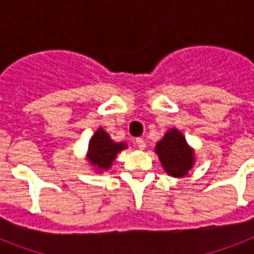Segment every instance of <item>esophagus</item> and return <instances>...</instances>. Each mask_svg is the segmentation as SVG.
I'll return each mask as SVG.
<instances>
[{"instance_id": "1", "label": "esophagus", "mask_w": 254, "mask_h": 254, "mask_svg": "<svg viewBox=\"0 0 254 254\" xmlns=\"http://www.w3.org/2000/svg\"><path fill=\"white\" fill-rule=\"evenodd\" d=\"M135 143H137V146L141 148V150H143V148L146 147V142L143 141L142 138H137V139H135Z\"/></svg>"}]
</instances>
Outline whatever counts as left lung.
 Returning a JSON list of instances; mask_svg holds the SVG:
<instances>
[{
	"label": "left lung",
	"mask_w": 254,
	"mask_h": 254,
	"mask_svg": "<svg viewBox=\"0 0 254 254\" xmlns=\"http://www.w3.org/2000/svg\"><path fill=\"white\" fill-rule=\"evenodd\" d=\"M155 152L164 172L172 177H185L195 163L194 148L189 146L184 134L176 127L168 129L156 142Z\"/></svg>",
	"instance_id": "8db88e82"
}]
</instances>
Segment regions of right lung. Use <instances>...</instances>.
Returning a JSON list of instances; mask_svg holds the SVG:
<instances>
[{
    "label": "right lung",
    "mask_w": 254,
    "mask_h": 254,
    "mask_svg": "<svg viewBox=\"0 0 254 254\" xmlns=\"http://www.w3.org/2000/svg\"><path fill=\"white\" fill-rule=\"evenodd\" d=\"M127 148V142H115L103 127H98L90 138L86 160L96 174L111 170L119 152Z\"/></svg>",
    "instance_id": "right-lung-1"
}]
</instances>
